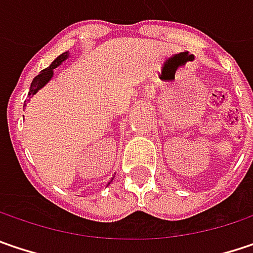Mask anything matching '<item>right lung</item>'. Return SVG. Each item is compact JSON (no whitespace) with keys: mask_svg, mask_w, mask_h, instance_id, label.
Listing matches in <instances>:
<instances>
[{"mask_svg":"<svg viewBox=\"0 0 253 253\" xmlns=\"http://www.w3.org/2000/svg\"><path fill=\"white\" fill-rule=\"evenodd\" d=\"M67 57H68L67 52H63L61 55H58V57H57V58H55V60L52 61L50 67L44 68V70H42V71H41V73L38 74L37 77H36V79L33 80V83H31V87H30V93H28V97H31L33 94H36V93H37L38 90H40V88H41L42 85H45L47 83L51 80L52 70L57 67V66H60V64H61V63H63V61H64L66 58H67ZM112 180H113V179H112ZM112 180H110V182H112ZM110 182H109L107 185H110Z\"/></svg>","mask_w":253,"mask_h":253,"instance_id":"1","label":"right lung"}]
</instances>
